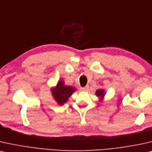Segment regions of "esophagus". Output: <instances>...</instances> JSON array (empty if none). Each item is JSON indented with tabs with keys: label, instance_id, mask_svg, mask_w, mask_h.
Masks as SVG:
<instances>
[{
	"label": "esophagus",
	"instance_id": "34e87169",
	"mask_svg": "<svg viewBox=\"0 0 152 152\" xmlns=\"http://www.w3.org/2000/svg\"><path fill=\"white\" fill-rule=\"evenodd\" d=\"M88 89H89V86H85V87L80 88V90H82V91H88Z\"/></svg>",
	"mask_w": 152,
	"mask_h": 152
}]
</instances>
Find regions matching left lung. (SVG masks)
<instances>
[{
  "instance_id": "8db88e82",
  "label": "left lung",
  "mask_w": 152,
  "mask_h": 152,
  "mask_svg": "<svg viewBox=\"0 0 152 152\" xmlns=\"http://www.w3.org/2000/svg\"><path fill=\"white\" fill-rule=\"evenodd\" d=\"M96 95L98 97H100V99L99 100H102L104 96V90L103 89H99L97 90V91H96Z\"/></svg>"
}]
</instances>
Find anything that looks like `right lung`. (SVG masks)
Wrapping results in <instances>:
<instances>
[{"label":"right lung","mask_w":152,"mask_h":152,"mask_svg":"<svg viewBox=\"0 0 152 152\" xmlns=\"http://www.w3.org/2000/svg\"><path fill=\"white\" fill-rule=\"evenodd\" d=\"M75 91L76 88L72 86H65L62 80H59L57 86L51 90L52 95L59 105H63L66 103L69 97Z\"/></svg>","instance_id":"obj_1"}]
</instances>
